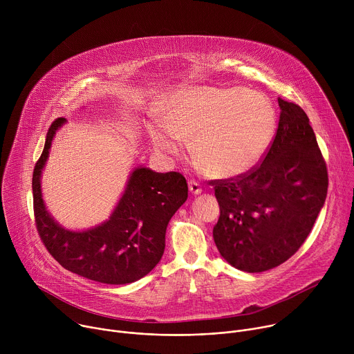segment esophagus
<instances>
[{
  "label": "esophagus",
  "mask_w": 354,
  "mask_h": 354,
  "mask_svg": "<svg viewBox=\"0 0 354 354\" xmlns=\"http://www.w3.org/2000/svg\"><path fill=\"white\" fill-rule=\"evenodd\" d=\"M189 192L192 194H200L201 193V186L196 180H189Z\"/></svg>",
  "instance_id": "esophagus-1"
}]
</instances>
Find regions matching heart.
I'll return each instance as SVG.
<instances>
[{
	"label": "heart",
	"mask_w": 354,
	"mask_h": 354,
	"mask_svg": "<svg viewBox=\"0 0 354 354\" xmlns=\"http://www.w3.org/2000/svg\"><path fill=\"white\" fill-rule=\"evenodd\" d=\"M161 118L147 122L151 145L165 158L180 154L183 140L198 169L220 179L254 169L276 131V111L258 91L197 86L162 99Z\"/></svg>",
	"instance_id": "heart-1"
}]
</instances>
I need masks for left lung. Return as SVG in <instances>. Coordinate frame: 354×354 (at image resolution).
Returning a JSON list of instances; mask_svg holds the SVG:
<instances>
[{
  "label": "left lung",
  "mask_w": 354,
  "mask_h": 354,
  "mask_svg": "<svg viewBox=\"0 0 354 354\" xmlns=\"http://www.w3.org/2000/svg\"><path fill=\"white\" fill-rule=\"evenodd\" d=\"M280 119L265 160L248 174L214 180L220 218L213 238L235 269H273L304 243L324 207L328 171L310 119L279 97Z\"/></svg>",
  "instance_id": "8db88e82"
}]
</instances>
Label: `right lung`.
<instances>
[{
	"instance_id": "add662e5",
	"label": "right lung",
	"mask_w": 354,
	"mask_h": 354,
	"mask_svg": "<svg viewBox=\"0 0 354 354\" xmlns=\"http://www.w3.org/2000/svg\"><path fill=\"white\" fill-rule=\"evenodd\" d=\"M60 118L50 126L32 179L35 220L47 250L64 269L93 281L127 284L140 280L161 261L169 220L187 198V183L179 172L160 174L137 167L109 218L82 231L62 227L46 209L41 171Z\"/></svg>"
}]
</instances>
